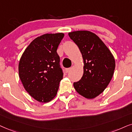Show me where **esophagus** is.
Masks as SVG:
<instances>
[{
  "label": "esophagus",
  "instance_id": "1",
  "mask_svg": "<svg viewBox=\"0 0 132 132\" xmlns=\"http://www.w3.org/2000/svg\"><path fill=\"white\" fill-rule=\"evenodd\" d=\"M71 69V68H66V73H68V72H69L70 71V70Z\"/></svg>",
  "mask_w": 132,
  "mask_h": 132
}]
</instances>
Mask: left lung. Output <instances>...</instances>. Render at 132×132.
Instances as JSON below:
<instances>
[{"mask_svg":"<svg viewBox=\"0 0 132 132\" xmlns=\"http://www.w3.org/2000/svg\"><path fill=\"white\" fill-rule=\"evenodd\" d=\"M69 36L79 48L84 62L82 77L74 83V86L81 96L93 99L110 82L115 69L114 57L102 40L91 31H73Z\"/></svg>","mask_w":132,"mask_h":132,"instance_id":"8db88e82","label":"left lung"}]
</instances>
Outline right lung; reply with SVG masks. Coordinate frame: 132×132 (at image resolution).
Masks as SVG:
<instances>
[{"instance_id":"obj_1","label":"right lung","mask_w":132,"mask_h":132,"mask_svg":"<svg viewBox=\"0 0 132 132\" xmlns=\"http://www.w3.org/2000/svg\"><path fill=\"white\" fill-rule=\"evenodd\" d=\"M62 33L45 34L26 48L19 63V75L27 91L36 101L48 102L55 97L63 78L60 58L56 50Z\"/></svg>"}]
</instances>
